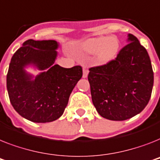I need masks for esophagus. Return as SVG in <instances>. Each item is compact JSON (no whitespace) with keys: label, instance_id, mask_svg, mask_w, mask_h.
I'll return each instance as SVG.
<instances>
[{"label":"esophagus","instance_id":"34e87169","mask_svg":"<svg viewBox=\"0 0 160 160\" xmlns=\"http://www.w3.org/2000/svg\"><path fill=\"white\" fill-rule=\"evenodd\" d=\"M88 74H89V70L86 67H84L83 68V77L86 78L88 76Z\"/></svg>","mask_w":160,"mask_h":160}]
</instances>
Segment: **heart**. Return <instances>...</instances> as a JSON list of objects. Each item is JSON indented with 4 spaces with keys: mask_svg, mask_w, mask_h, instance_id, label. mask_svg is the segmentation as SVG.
Segmentation results:
<instances>
[{
    "mask_svg": "<svg viewBox=\"0 0 160 160\" xmlns=\"http://www.w3.org/2000/svg\"><path fill=\"white\" fill-rule=\"evenodd\" d=\"M119 48V42L115 37L94 38L89 39L84 45V49L87 53H98V59L102 62H107L116 55Z\"/></svg>",
    "mask_w": 160,
    "mask_h": 160,
    "instance_id": "obj_1",
    "label": "heart"
}]
</instances>
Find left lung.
Instances as JSON below:
<instances>
[{"label":"left lung","mask_w":160,"mask_h":160,"mask_svg":"<svg viewBox=\"0 0 160 160\" xmlns=\"http://www.w3.org/2000/svg\"><path fill=\"white\" fill-rule=\"evenodd\" d=\"M128 43L107 64L89 68L93 103L102 118L124 121L140 113L150 101L154 72L146 49L128 34Z\"/></svg>","instance_id":"left-lung-1"}]
</instances>
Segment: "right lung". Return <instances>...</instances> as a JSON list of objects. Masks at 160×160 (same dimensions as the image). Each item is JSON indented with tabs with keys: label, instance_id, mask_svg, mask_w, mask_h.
Here are the masks:
<instances>
[{
	"label": "right lung",
	"instance_id": "right-lung-1",
	"mask_svg": "<svg viewBox=\"0 0 160 160\" xmlns=\"http://www.w3.org/2000/svg\"><path fill=\"white\" fill-rule=\"evenodd\" d=\"M55 40L28 39L13 55L6 76L9 98L15 111L33 122H50L62 116L69 97L82 77V67L54 65ZM33 64L44 70L32 80L24 67Z\"/></svg>",
	"mask_w": 160,
	"mask_h": 160
}]
</instances>
